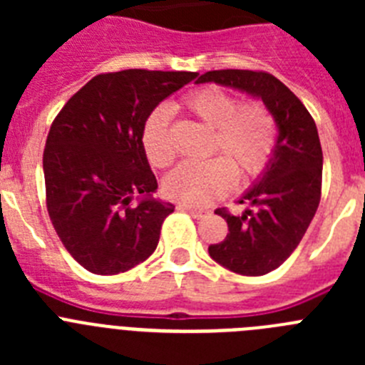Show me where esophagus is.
Wrapping results in <instances>:
<instances>
[{
  "instance_id": "1",
  "label": "esophagus",
  "mask_w": 365,
  "mask_h": 365,
  "mask_svg": "<svg viewBox=\"0 0 365 365\" xmlns=\"http://www.w3.org/2000/svg\"><path fill=\"white\" fill-rule=\"evenodd\" d=\"M177 208H179V210L188 212V214L192 215V217H195V219H202V217H206V215H208V212L202 210V208H193V206L185 205V202H179V206H177Z\"/></svg>"
}]
</instances>
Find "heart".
I'll list each match as a JSON object with an SVG mask.
<instances>
[{"instance_id":"1","label":"heart","mask_w":365,"mask_h":365,"mask_svg":"<svg viewBox=\"0 0 365 365\" xmlns=\"http://www.w3.org/2000/svg\"><path fill=\"white\" fill-rule=\"evenodd\" d=\"M185 108L205 125L214 128L212 151L221 153L206 163H182L168 173V197L190 206H208L232 190L235 173L243 180L259 175L272 159L278 130L272 113L263 104H240L232 93L205 87L185 98ZM143 148L155 168L175 159L170 137V113L155 109L143 130Z\"/></svg>"}]
</instances>
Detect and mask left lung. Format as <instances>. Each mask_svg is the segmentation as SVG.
Here are the masks:
<instances>
[{"mask_svg":"<svg viewBox=\"0 0 365 365\" xmlns=\"http://www.w3.org/2000/svg\"><path fill=\"white\" fill-rule=\"evenodd\" d=\"M214 82L261 98L272 113L278 140L269 166L240 202L250 205L241 215L217 210L228 225L221 243L208 254L241 276H263L294 252L314 217L322 195L320 137L311 113L276 76L263 71H208L197 83Z\"/></svg>","mask_w":365,"mask_h":365,"instance_id":"obj_1","label":"left lung"}]
</instances>
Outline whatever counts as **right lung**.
<instances>
[{
	"mask_svg": "<svg viewBox=\"0 0 365 365\" xmlns=\"http://www.w3.org/2000/svg\"><path fill=\"white\" fill-rule=\"evenodd\" d=\"M195 76L146 69L98 74L54 118L43 151L47 210L67 252L89 272H125L155 252L175 206L153 197L157 179L143 130L151 111Z\"/></svg>",
	"mask_w": 365,
	"mask_h": 365,
	"instance_id": "add662e5",
	"label": "right lung"
}]
</instances>
